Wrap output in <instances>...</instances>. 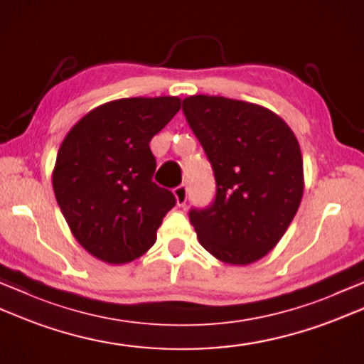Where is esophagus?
<instances>
[{
  "label": "esophagus",
  "mask_w": 364,
  "mask_h": 364,
  "mask_svg": "<svg viewBox=\"0 0 364 364\" xmlns=\"http://www.w3.org/2000/svg\"><path fill=\"white\" fill-rule=\"evenodd\" d=\"M173 196L176 198V203L183 206L188 200V188L184 186V184H181V186H178V188L173 189Z\"/></svg>",
  "instance_id": "obj_1"
}]
</instances>
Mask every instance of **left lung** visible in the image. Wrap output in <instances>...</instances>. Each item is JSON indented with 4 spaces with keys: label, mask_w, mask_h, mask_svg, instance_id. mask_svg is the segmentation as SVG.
I'll return each mask as SVG.
<instances>
[{
    "label": "left lung",
    "mask_w": 364,
    "mask_h": 364,
    "mask_svg": "<svg viewBox=\"0 0 364 364\" xmlns=\"http://www.w3.org/2000/svg\"><path fill=\"white\" fill-rule=\"evenodd\" d=\"M183 112L216 180L215 203L189 211L198 243L229 265L260 260L301 203L303 158L294 131L267 107L223 96H189Z\"/></svg>",
    "instance_id": "obj_1"
}]
</instances>
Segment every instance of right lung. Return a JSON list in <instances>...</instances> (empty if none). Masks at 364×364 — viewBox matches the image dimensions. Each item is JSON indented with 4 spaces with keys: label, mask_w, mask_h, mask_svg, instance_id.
<instances>
[{
    "label": "right lung",
    "mask_w": 364,
    "mask_h": 364,
    "mask_svg": "<svg viewBox=\"0 0 364 364\" xmlns=\"http://www.w3.org/2000/svg\"><path fill=\"white\" fill-rule=\"evenodd\" d=\"M181 109L176 96L105 102L73 126L56 156L52 184L74 238L110 265L144 255L175 206L153 183L149 141Z\"/></svg>",
    "instance_id": "add662e5"
}]
</instances>
